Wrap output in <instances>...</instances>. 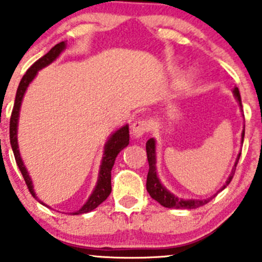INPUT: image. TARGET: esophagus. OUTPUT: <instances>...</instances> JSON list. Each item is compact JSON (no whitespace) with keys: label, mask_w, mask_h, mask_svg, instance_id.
Listing matches in <instances>:
<instances>
[{"label":"esophagus","mask_w":262,"mask_h":262,"mask_svg":"<svg viewBox=\"0 0 262 262\" xmlns=\"http://www.w3.org/2000/svg\"><path fill=\"white\" fill-rule=\"evenodd\" d=\"M148 130V122L143 119H137L132 122L131 134L135 139H140Z\"/></svg>","instance_id":"1"}]
</instances>
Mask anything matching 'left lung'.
I'll return each instance as SVG.
<instances>
[{"instance_id": "1", "label": "left lung", "mask_w": 262, "mask_h": 262, "mask_svg": "<svg viewBox=\"0 0 262 262\" xmlns=\"http://www.w3.org/2000/svg\"><path fill=\"white\" fill-rule=\"evenodd\" d=\"M233 96H235L236 101L238 102L240 107H243V103H241V96H240V91H238L237 87H233L232 90ZM244 136H245V128L243 130V134H241V142H244ZM146 152H147V161H148V173H147V181H146V188H147V192L150 193V196L154 200H156L159 204H161L162 206L168 207V209H198L200 206H204L206 205L207 202L211 201L213 198H215L217 193H215L213 196H211L209 199H204V200H184L180 199L177 196L171 193L170 191L166 188L164 185L161 184V181L157 177V172H156V143H155V139H150L147 142H146ZM241 152L237 155V159H236L235 166L232 167L231 175L229 176V179L226 180L224 186L221 187V190H224L227 185L231 182L233 173H235L236 170V165H237L238 159H240ZM221 190H219L220 192Z\"/></svg>"}]
</instances>
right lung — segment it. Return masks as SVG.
Wrapping results in <instances>:
<instances>
[{"mask_svg": "<svg viewBox=\"0 0 262 262\" xmlns=\"http://www.w3.org/2000/svg\"><path fill=\"white\" fill-rule=\"evenodd\" d=\"M66 49V43L64 42H60L56 46H53L49 52L45 56H42L40 60L36 61L32 66L30 67L26 71V74L22 77L21 82H19L17 92H16V98H15V105H13L12 114H11V120H10V141H11V147H12L13 155H15L16 164H17L19 171H21L22 176H24L25 182H26L27 187H29L31 195L35 199H37L35 191H33V185L32 180L26 170V166L24 165V161L21 159V155H19L18 150V143H17V126H18V116H19V108H21L22 100H24V95L26 92L27 87L31 83V81L36 77L37 72L40 71L43 67L49 66L50 63H52L56 58L60 56V53ZM130 142V134H128V125L122 126L117 131H115L114 134L110 136V139L106 142L105 148H103V157L102 161H101L100 166V172H98V180L97 184L95 186V190L92 191L91 196L86 201V204L81 207L80 210L72 212V215H80V213H86L90 211L95 210L100 204H102L106 199L108 198V195L111 193V170L114 167L115 160L116 156L122 148H125L126 146ZM42 205H45L43 202L40 201ZM47 206V205H45Z\"/></svg>", "mask_w": 262, "mask_h": 262, "instance_id": "right-lung-1", "label": "right lung"}]
</instances>
